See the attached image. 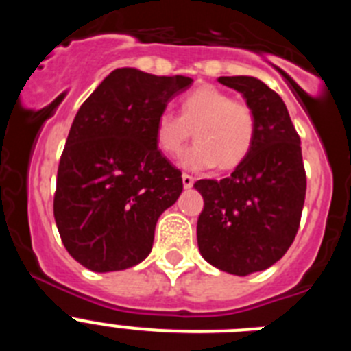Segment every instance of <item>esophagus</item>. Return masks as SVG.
<instances>
[{
	"label": "esophagus",
	"instance_id": "1",
	"mask_svg": "<svg viewBox=\"0 0 351 351\" xmlns=\"http://www.w3.org/2000/svg\"><path fill=\"white\" fill-rule=\"evenodd\" d=\"M193 182H195V179L191 178V176H188V173H182V186H184V188H191V186H193Z\"/></svg>",
	"mask_w": 351,
	"mask_h": 351
}]
</instances>
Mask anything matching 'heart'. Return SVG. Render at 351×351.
<instances>
[{
	"label": "heart",
	"mask_w": 351,
	"mask_h": 351,
	"mask_svg": "<svg viewBox=\"0 0 351 351\" xmlns=\"http://www.w3.org/2000/svg\"><path fill=\"white\" fill-rule=\"evenodd\" d=\"M256 117L250 104L234 100L216 86H200L179 100V117L161 114L154 138L163 154L181 156L193 132V147L182 165L190 170H209L216 163L221 170L241 165L255 141Z\"/></svg>",
	"instance_id": "b5f03b06"
}]
</instances>
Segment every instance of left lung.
<instances>
[{
	"label": "left lung",
	"mask_w": 351,
	"mask_h": 351,
	"mask_svg": "<svg viewBox=\"0 0 351 351\" xmlns=\"http://www.w3.org/2000/svg\"><path fill=\"white\" fill-rule=\"evenodd\" d=\"M244 96L256 117L250 154L221 181L200 179V255L219 271L247 276L265 271L291 246L306 198L300 138L281 96L255 77H219Z\"/></svg>",
	"instance_id": "obj_1"
}]
</instances>
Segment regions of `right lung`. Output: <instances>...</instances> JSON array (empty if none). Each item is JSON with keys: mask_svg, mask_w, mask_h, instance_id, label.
<instances>
[{"mask_svg": "<svg viewBox=\"0 0 351 351\" xmlns=\"http://www.w3.org/2000/svg\"><path fill=\"white\" fill-rule=\"evenodd\" d=\"M191 82L117 68L80 105L58 167L54 218L89 271H125L151 253L158 218L182 191L181 170L156 145V121Z\"/></svg>", "mask_w": 351, "mask_h": 351, "instance_id": "add662e5", "label": "right lung"}]
</instances>
